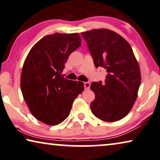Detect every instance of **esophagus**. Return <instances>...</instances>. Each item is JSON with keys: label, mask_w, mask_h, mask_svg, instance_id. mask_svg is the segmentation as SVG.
I'll return each instance as SVG.
<instances>
[{"label": "esophagus", "mask_w": 160, "mask_h": 160, "mask_svg": "<svg viewBox=\"0 0 160 160\" xmlns=\"http://www.w3.org/2000/svg\"><path fill=\"white\" fill-rule=\"evenodd\" d=\"M90 85H91V83L89 82H84V87H85V89H89L90 88Z\"/></svg>", "instance_id": "obj_1"}]
</instances>
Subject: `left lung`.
I'll return each mask as SVG.
<instances>
[{
  "mask_svg": "<svg viewBox=\"0 0 160 160\" xmlns=\"http://www.w3.org/2000/svg\"><path fill=\"white\" fill-rule=\"evenodd\" d=\"M96 68L107 72L104 82H93L95 99L92 113L105 122H115L129 113L141 85V72L130 44L122 36L107 29L81 33Z\"/></svg>",
  "mask_w": 160,
  "mask_h": 160,
  "instance_id": "obj_1",
  "label": "left lung"
}]
</instances>
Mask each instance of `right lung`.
<instances>
[{"label": "right lung", "instance_id": "right-lung-1", "mask_svg": "<svg viewBox=\"0 0 160 160\" xmlns=\"http://www.w3.org/2000/svg\"><path fill=\"white\" fill-rule=\"evenodd\" d=\"M78 33L45 36L32 47L24 61L21 90L29 109L47 125L62 122L75 98L84 90L80 81L69 80L62 72L69 56L80 46Z\"/></svg>", "mask_w": 160, "mask_h": 160}]
</instances>
